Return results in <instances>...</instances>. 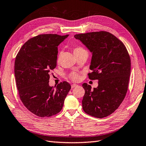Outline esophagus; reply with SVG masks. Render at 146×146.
<instances>
[{
  "label": "esophagus",
  "mask_w": 146,
  "mask_h": 146,
  "mask_svg": "<svg viewBox=\"0 0 146 146\" xmlns=\"http://www.w3.org/2000/svg\"><path fill=\"white\" fill-rule=\"evenodd\" d=\"M78 85H76V84H73V85H71V87H72V88H76V87H77Z\"/></svg>",
  "instance_id": "esophagus-1"
}]
</instances>
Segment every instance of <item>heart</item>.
<instances>
[{
  "label": "heart",
  "instance_id": "b5f03b06",
  "mask_svg": "<svg viewBox=\"0 0 146 146\" xmlns=\"http://www.w3.org/2000/svg\"><path fill=\"white\" fill-rule=\"evenodd\" d=\"M83 50H85V49H83L82 47H79V46L75 47L74 48V50H73L74 55H76L77 54V53L80 52L81 51H83ZM69 78L70 79V80L74 81V82H78L79 80H80V74L77 72H75L70 73L69 74Z\"/></svg>",
  "mask_w": 146,
  "mask_h": 146
}]
</instances>
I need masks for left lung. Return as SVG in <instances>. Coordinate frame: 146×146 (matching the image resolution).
<instances>
[{"label": "left lung", "mask_w": 146, "mask_h": 146, "mask_svg": "<svg viewBox=\"0 0 146 146\" xmlns=\"http://www.w3.org/2000/svg\"><path fill=\"white\" fill-rule=\"evenodd\" d=\"M80 40L92 53L88 74L91 80H98V86L91 90L87 83L82 107L86 113L98 118L112 114L122 102L128 90L131 70L129 53L123 42L107 32L77 34Z\"/></svg>", "instance_id": "obj_1"}]
</instances>
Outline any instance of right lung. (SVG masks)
Here are the masks:
<instances>
[{
    "label": "right lung",
    "instance_id": "1",
    "mask_svg": "<svg viewBox=\"0 0 146 146\" xmlns=\"http://www.w3.org/2000/svg\"><path fill=\"white\" fill-rule=\"evenodd\" d=\"M69 35L43 34L22 46L15 63V76L20 99L30 112L41 117L58 113L71 88L67 82L50 86V70L56 66L58 46Z\"/></svg>",
    "mask_w": 146,
    "mask_h": 146
}]
</instances>
